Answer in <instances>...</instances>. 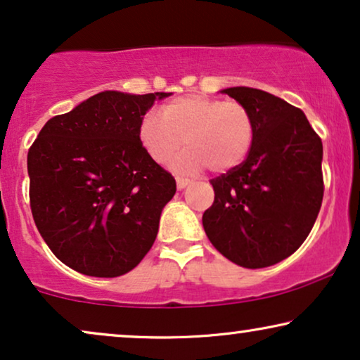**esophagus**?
I'll return each mask as SVG.
<instances>
[{
  "label": "esophagus",
  "mask_w": 360,
  "mask_h": 360,
  "mask_svg": "<svg viewBox=\"0 0 360 360\" xmlns=\"http://www.w3.org/2000/svg\"><path fill=\"white\" fill-rule=\"evenodd\" d=\"M191 184L190 179H185V176H176V188L184 190L185 186H188Z\"/></svg>",
  "instance_id": "1"
}]
</instances>
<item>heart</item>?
<instances>
[{
  "mask_svg": "<svg viewBox=\"0 0 360 360\" xmlns=\"http://www.w3.org/2000/svg\"><path fill=\"white\" fill-rule=\"evenodd\" d=\"M185 144L174 167L196 172L210 167L223 174L239 167L255 139V122L239 101L206 95H184L162 106V116L150 111L139 122V141L157 164H165Z\"/></svg>",
  "mask_w": 360,
  "mask_h": 360,
  "instance_id": "obj_1",
  "label": "heart"
}]
</instances>
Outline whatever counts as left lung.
Listing matches in <instances>:
<instances>
[{"instance_id": "left-lung-1", "label": "left lung", "mask_w": 360, "mask_h": 360, "mask_svg": "<svg viewBox=\"0 0 360 360\" xmlns=\"http://www.w3.org/2000/svg\"><path fill=\"white\" fill-rule=\"evenodd\" d=\"M223 93L250 111L255 139L248 159L210 180L203 213L211 244L245 269L278 264L308 238L321 208L323 142L298 108L257 88Z\"/></svg>"}]
</instances>
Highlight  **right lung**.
Instances as JSON below:
<instances>
[{
    "label": "right lung",
    "instance_id": "add662e5",
    "mask_svg": "<svg viewBox=\"0 0 360 360\" xmlns=\"http://www.w3.org/2000/svg\"><path fill=\"white\" fill-rule=\"evenodd\" d=\"M169 95L101 91L49 120L29 149L34 223L77 272L120 277L154 244L176 184L141 144L139 122Z\"/></svg>",
    "mask_w": 360,
    "mask_h": 360
}]
</instances>
